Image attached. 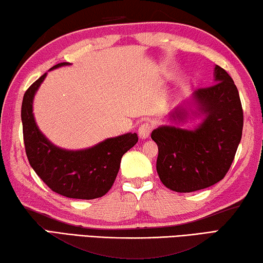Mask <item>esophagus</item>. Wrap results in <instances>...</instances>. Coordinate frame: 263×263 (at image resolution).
I'll return each instance as SVG.
<instances>
[{"mask_svg": "<svg viewBox=\"0 0 263 263\" xmlns=\"http://www.w3.org/2000/svg\"><path fill=\"white\" fill-rule=\"evenodd\" d=\"M151 130H153V126H151L150 123L146 122V123L141 124L140 128H139V136L141 137L142 140L148 139Z\"/></svg>", "mask_w": 263, "mask_h": 263, "instance_id": "1", "label": "esophagus"}]
</instances>
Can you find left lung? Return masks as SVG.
<instances>
[{
  "label": "left lung",
  "instance_id": "8db88e82",
  "mask_svg": "<svg viewBox=\"0 0 263 263\" xmlns=\"http://www.w3.org/2000/svg\"><path fill=\"white\" fill-rule=\"evenodd\" d=\"M214 78V85L196 90L170 114V120L177 124L191 115L203 116L200 125L183 129L168 124L151 133L158 145L157 173L171 191L191 193L222 180L240 143L243 113L237 86L219 66H215ZM193 105L195 110L191 109Z\"/></svg>",
  "mask_w": 263,
  "mask_h": 263
}]
</instances>
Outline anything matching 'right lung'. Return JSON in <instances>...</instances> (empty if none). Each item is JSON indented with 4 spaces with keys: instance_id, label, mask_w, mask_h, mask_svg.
<instances>
[{
    "instance_id": "obj_1",
    "label": "right lung",
    "mask_w": 263,
    "mask_h": 263,
    "mask_svg": "<svg viewBox=\"0 0 263 263\" xmlns=\"http://www.w3.org/2000/svg\"><path fill=\"white\" fill-rule=\"evenodd\" d=\"M70 63L62 62L50 70ZM47 72L26 90L22 103L23 136L27 159L41 180L58 194L80 200L101 197L113 186L122 156L139 141L136 133L110 137L91 148H59L36 126L33 99Z\"/></svg>"
}]
</instances>
